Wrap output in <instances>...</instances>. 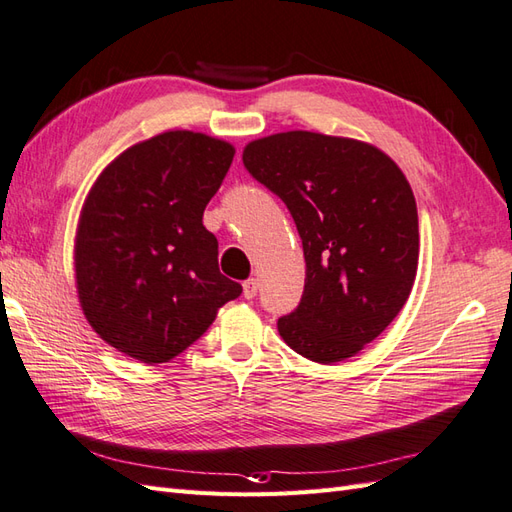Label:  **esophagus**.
Instances as JSON below:
<instances>
[{
  "label": "esophagus",
  "instance_id": "esophagus-1",
  "mask_svg": "<svg viewBox=\"0 0 512 512\" xmlns=\"http://www.w3.org/2000/svg\"><path fill=\"white\" fill-rule=\"evenodd\" d=\"M257 290H259V283H257V279H248V281H244V299H255L257 296Z\"/></svg>",
  "mask_w": 512,
  "mask_h": 512
}]
</instances>
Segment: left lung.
Listing matches in <instances>:
<instances>
[{"label": "left lung", "mask_w": 512, "mask_h": 512, "mask_svg": "<svg viewBox=\"0 0 512 512\" xmlns=\"http://www.w3.org/2000/svg\"><path fill=\"white\" fill-rule=\"evenodd\" d=\"M244 168L292 213L305 255L301 303L277 320L307 360L342 362L406 305L419 264L417 202L388 154L290 130L244 148Z\"/></svg>", "instance_id": "obj_1"}]
</instances>
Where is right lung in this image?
Returning <instances> with one entry per match:
<instances>
[{
	"mask_svg": "<svg viewBox=\"0 0 512 512\" xmlns=\"http://www.w3.org/2000/svg\"><path fill=\"white\" fill-rule=\"evenodd\" d=\"M233 154L227 141L170 130L124 150L93 183L76 231L78 299L95 334L128 358H176L242 294L202 224Z\"/></svg>",
	"mask_w": 512,
	"mask_h": 512,
	"instance_id": "obj_1",
	"label": "right lung"
}]
</instances>
